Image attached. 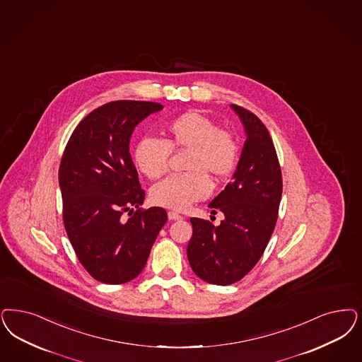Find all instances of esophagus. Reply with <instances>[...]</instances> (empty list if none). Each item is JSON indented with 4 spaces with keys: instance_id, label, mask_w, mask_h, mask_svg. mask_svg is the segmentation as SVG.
<instances>
[{
    "instance_id": "1",
    "label": "esophagus",
    "mask_w": 362,
    "mask_h": 362,
    "mask_svg": "<svg viewBox=\"0 0 362 362\" xmlns=\"http://www.w3.org/2000/svg\"><path fill=\"white\" fill-rule=\"evenodd\" d=\"M168 219H170V221H182L183 216L179 215L177 212L170 211L168 212Z\"/></svg>"
}]
</instances>
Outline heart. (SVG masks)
I'll use <instances>...</instances> for the list:
<instances>
[{
  "instance_id": "b5f03b06",
  "label": "heart",
  "mask_w": 362,
  "mask_h": 362,
  "mask_svg": "<svg viewBox=\"0 0 362 362\" xmlns=\"http://www.w3.org/2000/svg\"><path fill=\"white\" fill-rule=\"evenodd\" d=\"M186 150V174L173 175L151 189V200L162 207L183 211L210 194V180L222 182L238 159L235 139L207 116L189 111L164 125V140L141 137L134 148V163L148 179L167 173L170 151Z\"/></svg>"
}]
</instances>
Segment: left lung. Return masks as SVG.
I'll use <instances>...</instances> for the list:
<instances>
[{
	"instance_id": "1",
	"label": "left lung",
	"mask_w": 362,
	"mask_h": 362,
	"mask_svg": "<svg viewBox=\"0 0 362 362\" xmlns=\"http://www.w3.org/2000/svg\"><path fill=\"white\" fill-rule=\"evenodd\" d=\"M246 140L233 180L209 204L223 212L219 226L191 218L188 262L200 279L226 286L242 279L261 259L278 219L282 174L274 143L262 122L233 104Z\"/></svg>"
}]
</instances>
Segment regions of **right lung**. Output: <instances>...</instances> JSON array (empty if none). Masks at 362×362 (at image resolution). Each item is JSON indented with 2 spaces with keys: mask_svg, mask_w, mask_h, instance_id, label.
<instances>
[{
  "mask_svg": "<svg viewBox=\"0 0 362 362\" xmlns=\"http://www.w3.org/2000/svg\"><path fill=\"white\" fill-rule=\"evenodd\" d=\"M160 110L151 101L107 103L78 123L64 151L59 185L65 231L80 263L103 284L136 278L167 222L162 207L140 209L146 192L129 153L135 127Z\"/></svg>",
  "mask_w": 362,
  "mask_h": 362,
  "instance_id": "obj_1",
  "label": "right lung"
}]
</instances>
